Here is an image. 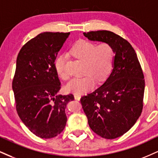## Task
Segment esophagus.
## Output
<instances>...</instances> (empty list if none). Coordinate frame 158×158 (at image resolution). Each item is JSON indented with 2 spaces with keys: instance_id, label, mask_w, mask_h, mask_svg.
I'll return each mask as SVG.
<instances>
[{
  "instance_id": "esophagus-1",
  "label": "esophagus",
  "mask_w": 158,
  "mask_h": 158,
  "mask_svg": "<svg viewBox=\"0 0 158 158\" xmlns=\"http://www.w3.org/2000/svg\"><path fill=\"white\" fill-rule=\"evenodd\" d=\"M81 98V96L79 94H74V98L76 100H79Z\"/></svg>"
}]
</instances>
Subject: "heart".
<instances>
[{
	"instance_id": "1",
	"label": "heart",
	"mask_w": 158,
	"mask_h": 158,
	"mask_svg": "<svg viewBox=\"0 0 158 158\" xmlns=\"http://www.w3.org/2000/svg\"><path fill=\"white\" fill-rule=\"evenodd\" d=\"M76 57L85 62V77L76 78L66 86L68 92L81 94L87 92L94 86L96 79L102 81L107 78L113 69L114 50L107 43H96L85 40L77 41L71 50ZM54 68L56 73L63 79H68L69 75L65 70V56L59 55L55 59Z\"/></svg>"
}]
</instances>
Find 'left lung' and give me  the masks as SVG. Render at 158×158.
<instances>
[{
  "instance_id": "obj_1",
  "label": "left lung",
  "mask_w": 158,
  "mask_h": 158,
  "mask_svg": "<svg viewBox=\"0 0 158 158\" xmlns=\"http://www.w3.org/2000/svg\"><path fill=\"white\" fill-rule=\"evenodd\" d=\"M83 34L90 40L109 43L115 54L113 71L105 82L80 99L91 130L114 139L128 132L142 113L143 71L134 48L121 36L105 30Z\"/></svg>"
}]
</instances>
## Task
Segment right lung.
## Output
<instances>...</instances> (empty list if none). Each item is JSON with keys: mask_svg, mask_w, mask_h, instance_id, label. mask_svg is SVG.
Masks as SVG:
<instances>
[{"mask_svg": "<svg viewBox=\"0 0 158 158\" xmlns=\"http://www.w3.org/2000/svg\"><path fill=\"white\" fill-rule=\"evenodd\" d=\"M70 32H44L20 49L12 81L16 110L23 123L41 138L62 132L67 122V104L73 94L58 95L61 83L54 68L59 51Z\"/></svg>", "mask_w": 158, "mask_h": 158, "instance_id": "obj_1", "label": "right lung"}]
</instances>
